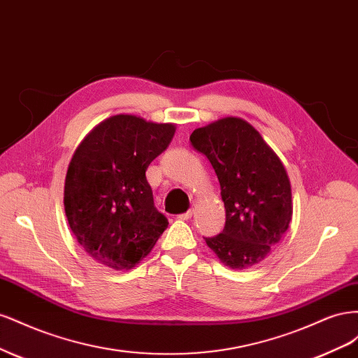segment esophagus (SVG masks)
<instances>
[{"mask_svg":"<svg viewBox=\"0 0 358 358\" xmlns=\"http://www.w3.org/2000/svg\"><path fill=\"white\" fill-rule=\"evenodd\" d=\"M192 213H194V210H192V209H189V210H188V212H185V213H180V215H178V218H179V220H182V221H187V220H189V218H191Z\"/></svg>","mask_w":358,"mask_h":358,"instance_id":"obj_1","label":"esophagus"}]
</instances>
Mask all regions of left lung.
I'll list each match as a JSON object with an SVG mask.
<instances>
[{"label":"left lung","instance_id":"1","mask_svg":"<svg viewBox=\"0 0 358 358\" xmlns=\"http://www.w3.org/2000/svg\"><path fill=\"white\" fill-rule=\"evenodd\" d=\"M189 140L218 176L225 208L222 233L204 237L206 245L230 268L262 263L282 239L292 216L282 161L242 117L218 119L194 129Z\"/></svg>","mask_w":358,"mask_h":358}]
</instances>
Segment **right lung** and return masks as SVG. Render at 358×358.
I'll return each mask as SVG.
<instances>
[{"label": "right lung", "instance_id": "right-lung-1", "mask_svg": "<svg viewBox=\"0 0 358 358\" xmlns=\"http://www.w3.org/2000/svg\"><path fill=\"white\" fill-rule=\"evenodd\" d=\"M175 131V124L121 113L104 119L74 150L64 208L74 237L96 263L133 268L167 229V218L154 206L146 170Z\"/></svg>", "mask_w": 358, "mask_h": 358}]
</instances>
